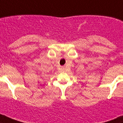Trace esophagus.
Returning <instances> with one entry per match:
<instances>
[{
    "label": "esophagus",
    "mask_w": 123,
    "mask_h": 123,
    "mask_svg": "<svg viewBox=\"0 0 123 123\" xmlns=\"http://www.w3.org/2000/svg\"><path fill=\"white\" fill-rule=\"evenodd\" d=\"M61 69H62V70H64V67H63V66H62Z\"/></svg>",
    "instance_id": "obj_1"
}]
</instances>
